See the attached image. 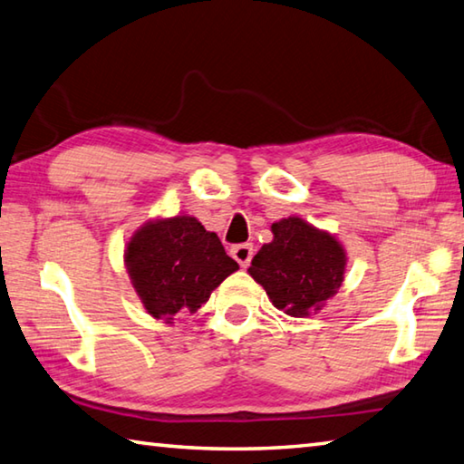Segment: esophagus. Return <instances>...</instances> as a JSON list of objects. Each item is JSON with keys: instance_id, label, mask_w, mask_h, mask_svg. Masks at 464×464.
Segmentation results:
<instances>
[{"instance_id": "34e87169", "label": "esophagus", "mask_w": 464, "mask_h": 464, "mask_svg": "<svg viewBox=\"0 0 464 464\" xmlns=\"http://www.w3.org/2000/svg\"><path fill=\"white\" fill-rule=\"evenodd\" d=\"M231 256L241 267H247L251 257H254V246L251 243H239V246L231 247Z\"/></svg>"}]
</instances>
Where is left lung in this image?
<instances>
[{"label": "left lung", "mask_w": 464, "mask_h": 464, "mask_svg": "<svg viewBox=\"0 0 464 464\" xmlns=\"http://www.w3.org/2000/svg\"><path fill=\"white\" fill-rule=\"evenodd\" d=\"M274 241L251 259L249 274L264 285L276 308L290 316H308L341 288L344 249L333 235L298 217L272 225Z\"/></svg>", "instance_id": "1"}]
</instances>
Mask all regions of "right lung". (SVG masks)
I'll return each instance as SVG.
<instances>
[{
  "label": "right lung",
  "instance_id": "right-lung-1",
  "mask_svg": "<svg viewBox=\"0 0 464 464\" xmlns=\"http://www.w3.org/2000/svg\"><path fill=\"white\" fill-rule=\"evenodd\" d=\"M125 266L148 313L168 323L197 313L210 292L239 269L217 233L187 215L146 223L133 233Z\"/></svg>",
  "mask_w": 464,
  "mask_h": 464
}]
</instances>
